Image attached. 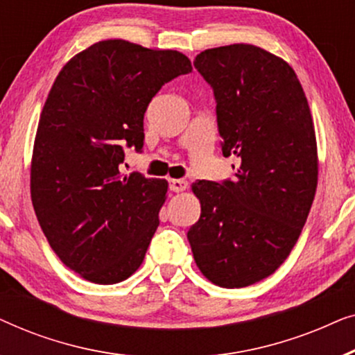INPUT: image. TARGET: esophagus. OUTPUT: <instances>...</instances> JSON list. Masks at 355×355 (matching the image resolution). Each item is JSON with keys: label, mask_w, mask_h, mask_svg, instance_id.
I'll use <instances>...</instances> for the list:
<instances>
[{"label": "esophagus", "mask_w": 355, "mask_h": 355, "mask_svg": "<svg viewBox=\"0 0 355 355\" xmlns=\"http://www.w3.org/2000/svg\"><path fill=\"white\" fill-rule=\"evenodd\" d=\"M189 184L186 181H182V179H169V189H171L173 192H182L186 191Z\"/></svg>", "instance_id": "1"}]
</instances>
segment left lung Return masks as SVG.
<instances>
[{"mask_svg":"<svg viewBox=\"0 0 355 355\" xmlns=\"http://www.w3.org/2000/svg\"><path fill=\"white\" fill-rule=\"evenodd\" d=\"M193 66L215 95L221 152L241 166L234 181L193 184L202 213L187 239L211 283L244 288L278 270L307 221L318 174L312 114L293 67L259 46L211 48Z\"/></svg>","mask_w":355,"mask_h":355,"instance_id":"left-lung-1","label":"left lung"}]
</instances>
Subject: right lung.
Masks as SVG:
<instances>
[{
  "label": "right lung",
  "mask_w": 355,
  "mask_h": 355,
  "mask_svg": "<svg viewBox=\"0 0 355 355\" xmlns=\"http://www.w3.org/2000/svg\"><path fill=\"white\" fill-rule=\"evenodd\" d=\"M191 71L179 51L105 40L72 58L48 94L33 145V208L60 260L92 283H119L142 265L168 182L123 176L124 148L142 152L148 103Z\"/></svg>",
  "instance_id": "obj_1"
}]
</instances>
